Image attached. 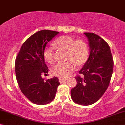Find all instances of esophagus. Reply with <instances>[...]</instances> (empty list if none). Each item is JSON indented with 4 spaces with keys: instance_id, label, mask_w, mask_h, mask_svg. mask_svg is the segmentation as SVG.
Returning <instances> with one entry per match:
<instances>
[{
    "instance_id": "34e87169",
    "label": "esophagus",
    "mask_w": 125,
    "mask_h": 125,
    "mask_svg": "<svg viewBox=\"0 0 125 125\" xmlns=\"http://www.w3.org/2000/svg\"><path fill=\"white\" fill-rule=\"evenodd\" d=\"M67 79H66V78H59V81L60 83H64L65 81H66Z\"/></svg>"
}]
</instances>
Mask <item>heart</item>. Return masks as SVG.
<instances>
[{"label": "heart", "mask_w": 125, "mask_h": 125, "mask_svg": "<svg viewBox=\"0 0 125 125\" xmlns=\"http://www.w3.org/2000/svg\"><path fill=\"white\" fill-rule=\"evenodd\" d=\"M54 45L66 51L65 57L66 62L58 63L52 69V73L56 76L68 77L76 70V65L78 66L83 65L88 60V46L83 40H75L70 36H63L54 41ZM44 57L49 64H53L55 62L54 49L52 46L45 49Z\"/></svg>", "instance_id": "obj_1"}]
</instances>
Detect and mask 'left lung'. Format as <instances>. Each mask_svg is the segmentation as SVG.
Instances as JSON below:
<instances>
[{"mask_svg":"<svg viewBox=\"0 0 125 125\" xmlns=\"http://www.w3.org/2000/svg\"><path fill=\"white\" fill-rule=\"evenodd\" d=\"M90 49L89 59L75 78L76 86L71 90L76 104L90 105L97 102L108 88L113 71L110 47L101 37L93 33H84Z\"/></svg>","mask_w":125,"mask_h":125,"instance_id":"left-lung-1","label":"left lung"}]
</instances>
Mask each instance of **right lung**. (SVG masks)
Returning a JSON list of instances; mask_svg holds the SVG:
<instances>
[{
    "label": "right lung",
    "instance_id": "1",
    "mask_svg": "<svg viewBox=\"0 0 125 125\" xmlns=\"http://www.w3.org/2000/svg\"><path fill=\"white\" fill-rule=\"evenodd\" d=\"M59 32L41 30L28 37L20 48L15 60V73L18 85L23 94L32 103L45 105L55 98L60 85L59 78H42L48 73L44 52L49 41Z\"/></svg>",
    "mask_w": 125,
    "mask_h": 125
}]
</instances>
